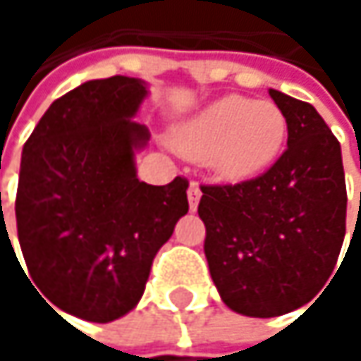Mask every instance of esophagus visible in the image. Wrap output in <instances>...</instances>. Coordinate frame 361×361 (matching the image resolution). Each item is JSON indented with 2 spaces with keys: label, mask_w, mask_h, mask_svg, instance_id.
Masks as SVG:
<instances>
[{
  "label": "esophagus",
  "mask_w": 361,
  "mask_h": 361,
  "mask_svg": "<svg viewBox=\"0 0 361 361\" xmlns=\"http://www.w3.org/2000/svg\"><path fill=\"white\" fill-rule=\"evenodd\" d=\"M202 192L198 188V183H190L188 188V202H190V211H196L198 209V200H200Z\"/></svg>",
  "instance_id": "esophagus-1"
}]
</instances>
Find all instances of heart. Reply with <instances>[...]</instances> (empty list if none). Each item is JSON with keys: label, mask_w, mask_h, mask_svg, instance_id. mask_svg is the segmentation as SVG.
<instances>
[{"label": "heart", "mask_w": 361, "mask_h": 361, "mask_svg": "<svg viewBox=\"0 0 361 361\" xmlns=\"http://www.w3.org/2000/svg\"><path fill=\"white\" fill-rule=\"evenodd\" d=\"M286 135V116L274 102L226 96L181 123L173 146L188 159L207 161L221 180L247 181L278 159Z\"/></svg>", "instance_id": "1"}]
</instances>
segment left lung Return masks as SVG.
<instances>
[{
  "instance_id": "1",
  "label": "left lung",
  "mask_w": 361,
  "mask_h": 361,
  "mask_svg": "<svg viewBox=\"0 0 361 361\" xmlns=\"http://www.w3.org/2000/svg\"><path fill=\"white\" fill-rule=\"evenodd\" d=\"M269 96L288 123L286 150L255 180L202 185L198 204L219 297L251 318L288 314L322 290L347 215L338 140L312 104L278 90Z\"/></svg>"
}]
</instances>
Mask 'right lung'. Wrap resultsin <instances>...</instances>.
I'll return each mask as SVG.
<instances>
[{
	"label": "right lung",
	"mask_w": 361,
	"mask_h": 361,
	"mask_svg": "<svg viewBox=\"0 0 361 361\" xmlns=\"http://www.w3.org/2000/svg\"><path fill=\"white\" fill-rule=\"evenodd\" d=\"M146 96L142 79L87 81L45 110L23 148L16 226L29 276L51 310L87 322L137 305L154 255L188 213L183 178L137 180L135 152L150 133L133 116Z\"/></svg>",
	"instance_id": "right-lung-1"
}]
</instances>
